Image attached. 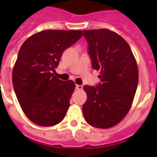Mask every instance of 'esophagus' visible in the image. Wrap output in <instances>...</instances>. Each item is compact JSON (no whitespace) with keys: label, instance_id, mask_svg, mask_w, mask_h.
Segmentation results:
<instances>
[{"label":"esophagus","instance_id":"obj_1","mask_svg":"<svg viewBox=\"0 0 157 157\" xmlns=\"http://www.w3.org/2000/svg\"><path fill=\"white\" fill-rule=\"evenodd\" d=\"M83 88V86L82 85H75V89H77V90H82Z\"/></svg>","mask_w":157,"mask_h":157}]
</instances>
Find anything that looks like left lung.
<instances>
[{"label":"left lung","mask_w":157,"mask_h":157,"mask_svg":"<svg viewBox=\"0 0 157 157\" xmlns=\"http://www.w3.org/2000/svg\"><path fill=\"white\" fill-rule=\"evenodd\" d=\"M93 70L100 71L98 85L84 86L86 102L82 105L86 121L93 127L114 126L130 109L135 98L138 67L128 43L109 29L84 30Z\"/></svg>","instance_id":"8db88e82"}]
</instances>
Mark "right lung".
<instances>
[{
    "instance_id": "add662e5",
    "label": "right lung",
    "mask_w": 157,
    "mask_h": 157,
    "mask_svg": "<svg viewBox=\"0 0 157 157\" xmlns=\"http://www.w3.org/2000/svg\"><path fill=\"white\" fill-rule=\"evenodd\" d=\"M78 30H44L27 39L12 71L17 98L26 116L36 124L54 126L65 118L75 87L52 73L63 52L82 38Z\"/></svg>"
}]
</instances>
